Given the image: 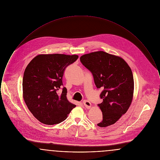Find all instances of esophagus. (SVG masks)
I'll list each match as a JSON object with an SVG mask.
<instances>
[{
	"label": "esophagus",
	"mask_w": 160,
	"mask_h": 160,
	"mask_svg": "<svg viewBox=\"0 0 160 160\" xmlns=\"http://www.w3.org/2000/svg\"><path fill=\"white\" fill-rule=\"evenodd\" d=\"M83 104H84L85 108H90L91 107V106H92L91 103L88 100H84L83 101Z\"/></svg>",
	"instance_id": "obj_1"
}]
</instances>
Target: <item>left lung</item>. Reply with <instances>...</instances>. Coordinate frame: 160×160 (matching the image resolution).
I'll return each mask as SVG.
<instances>
[{
  "mask_svg": "<svg viewBox=\"0 0 160 160\" xmlns=\"http://www.w3.org/2000/svg\"><path fill=\"white\" fill-rule=\"evenodd\" d=\"M80 61L92 73L95 84L102 91V121L97 125L105 128L115 124L131 104L134 81L131 68L121 58L99 51L82 55Z\"/></svg>",
  "mask_w": 160,
  "mask_h": 160,
  "instance_id": "obj_1",
  "label": "left lung"
}]
</instances>
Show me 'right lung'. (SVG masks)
Masks as SVG:
<instances>
[{
  "mask_svg": "<svg viewBox=\"0 0 160 160\" xmlns=\"http://www.w3.org/2000/svg\"><path fill=\"white\" fill-rule=\"evenodd\" d=\"M78 55L39 54L26 67L23 77L24 101L33 116L47 125L59 124L67 118L76 105L67 98L62 78L66 67L73 64Z\"/></svg>",
  "mask_w": 160,
  "mask_h": 160,
  "instance_id": "add662e5",
  "label": "right lung"
}]
</instances>
